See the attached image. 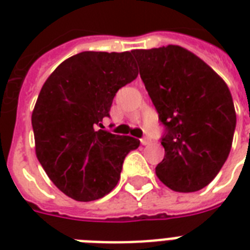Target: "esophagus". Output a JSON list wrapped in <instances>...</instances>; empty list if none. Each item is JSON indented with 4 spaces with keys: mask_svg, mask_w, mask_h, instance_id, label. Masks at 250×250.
Listing matches in <instances>:
<instances>
[{
    "mask_svg": "<svg viewBox=\"0 0 250 250\" xmlns=\"http://www.w3.org/2000/svg\"><path fill=\"white\" fill-rule=\"evenodd\" d=\"M140 141H141V144H143V145H149L150 143H152V140H150L149 137H143Z\"/></svg>",
    "mask_w": 250,
    "mask_h": 250,
    "instance_id": "esophagus-1",
    "label": "esophagus"
}]
</instances>
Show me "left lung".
I'll use <instances>...</instances> for the list:
<instances>
[{"label":"left lung","mask_w":250,"mask_h":250,"mask_svg":"<svg viewBox=\"0 0 250 250\" xmlns=\"http://www.w3.org/2000/svg\"><path fill=\"white\" fill-rule=\"evenodd\" d=\"M165 135L161 182L175 192L202 189L232 146L236 113L225 80L189 50L167 45L132 50Z\"/></svg>","instance_id":"left-lung-1"}]
</instances>
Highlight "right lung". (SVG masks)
<instances>
[{"label": "right lung", "instance_id": "add662e5", "mask_svg": "<svg viewBox=\"0 0 250 250\" xmlns=\"http://www.w3.org/2000/svg\"><path fill=\"white\" fill-rule=\"evenodd\" d=\"M131 52H83L50 74L32 111L35 150L53 184L76 201L115 188L125 156L140 140L104 129L119 88L137 78Z\"/></svg>", "mask_w": 250, "mask_h": 250}]
</instances>
